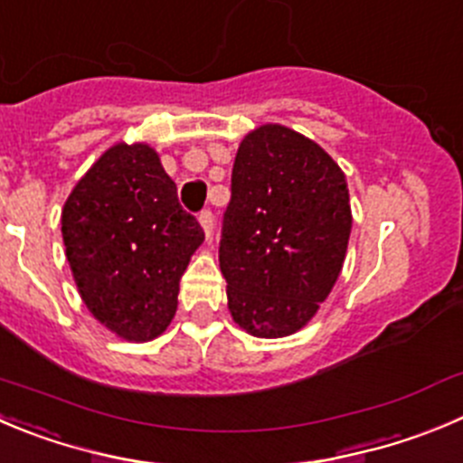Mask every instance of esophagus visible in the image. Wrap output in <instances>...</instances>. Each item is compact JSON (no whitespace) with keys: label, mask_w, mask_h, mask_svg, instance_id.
Here are the masks:
<instances>
[{"label":"esophagus","mask_w":463,"mask_h":463,"mask_svg":"<svg viewBox=\"0 0 463 463\" xmlns=\"http://www.w3.org/2000/svg\"><path fill=\"white\" fill-rule=\"evenodd\" d=\"M197 220H200L202 229H204V234L211 236V232H213V213H211L209 209H204V211H200Z\"/></svg>","instance_id":"1"}]
</instances>
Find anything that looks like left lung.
Masks as SVG:
<instances>
[{"label": "left lung", "mask_w": 463, "mask_h": 463, "mask_svg": "<svg viewBox=\"0 0 463 463\" xmlns=\"http://www.w3.org/2000/svg\"><path fill=\"white\" fill-rule=\"evenodd\" d=\"M350 229L345 175L320 145L281 125L245 136L218 252L236 323L261 338L305 327L336 284Z\"/></svg>", "instance_id": "obj_1"}]
</instances>
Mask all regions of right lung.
<instances>
[{
  "mask_svg": "<svg viewBox=\"0 0 463 463\" xmlns=\"http://www.w3.org/2000/svg\"><path fill=\"white\" fill-rule=\"evenodd\" d=\"M83 302L129 341H149L177 311L179 279L204 241L147 145H116L74 186L61 218Z\"/></svg>",
  "mask_w": 463,
  "mask_h": 463,
  "instance_id": "obj_1",
  "label": "right lung"
}]
</instances>
